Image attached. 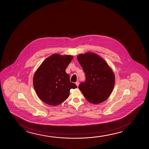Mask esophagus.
Instances as JSON below:
<instances>
[{"mask_svg": "<svg viewBox=\"0 0 149 149\" xmlns=\"http://www.w3.org/2000/svg\"><path fill=\"white\" fill-rule=\"evenodd\" d=\"M75 84H76V86H79V82L78 81H77L76 82Z\"/></svg>", "mask_w": 149, "mask_h": 149, "instance_id": "1", "label": "esophagus"}]
</instances>
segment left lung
<instances>
[{
	"label": "left lung",
	"instance_id": "8db88e82",
	"mask_svg": "<svg viewBox=\"0 0 149 149\" xmlns=\"http://www.w3.org/2000/svg\"><path fill=\"white\" fill-rule=\"evenodd\" d=\"M77 59L86 75V81L78 86L84 97L95 104L107 100L115 81L114 74L108 64L99 55L91 52L79 54Z\"/></svg>",
	"mask_w": 149,
	"mask_h": 149
}]
</instances>
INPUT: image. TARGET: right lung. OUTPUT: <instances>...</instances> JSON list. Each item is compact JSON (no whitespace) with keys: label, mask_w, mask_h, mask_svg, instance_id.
<instances>
[{"label":"right lung","mask_w":149,"mask_h":149,"mask_svg":"<svg viewBox=\"0 0 149 149\" xmlns=\"http://www.w3.org/2000/svg\"><path fill=\"white\" fill-rule=\"evenodd\" d=\"M71 55L55 54L43 61L33 79L37 95L43 102L50 105H57L66 100L70 90L75 88V84L70 81L65 70L72 61Z\"/></svg>","instance_id":"add662e5"}]
</instances>
